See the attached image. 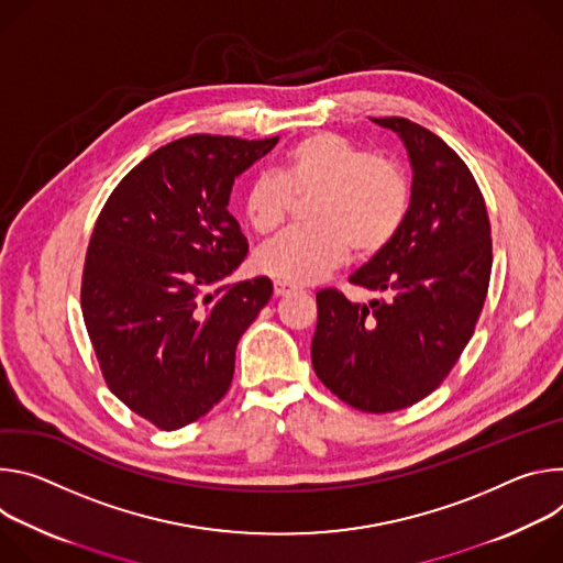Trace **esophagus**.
Here are the masks:
<instances>
[{
  "label": "esophagus",
  "instance_id": "obj_1",
  "mask_svg": "<svg viewBox=\"0 0 563 563\" xmlns=\"http://www.w3.org/2000/svg\"><path fill=\"white\" fill-rule=\"evenodd\" d=\"M273 288H275V295H277V297H286V295H290V292L295 290L290 284H286V282H282V279H275Z\"/></svg>",
  "mask_w": 563,
  "mask_h": 563
}]
</instances>
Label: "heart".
I'll return each mask as SVG.
<instances>
[{"mask_svg": "<svg viewBox=\"0 0 563 563\" xmlns=\"http://www.w3.org/2000/svg\"><path fill=\"white\" fill-rule=\"evenodd\" d=\"M306 210L310 230H290L264 243L255 268L286 284H310L335 271L346 255L371 260L400 234L411 210V178L394 156L333 132L297 141L279 174H260L243 192V217L257 234H271Z\"/></svg>", "mask_w": 563, "mask_h": 563, "instance_id": "1", "label": "heart"}]
</instances>
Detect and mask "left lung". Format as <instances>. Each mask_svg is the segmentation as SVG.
I'll list each match as a JSON object with an SVG mask.
<instances>
[{"instance_id": "8db88e82", "label": "left lung", "mask_w": 563, "mask_h": 563, "mask_svg": "<svg viewBox=\"0 0 563 563\" xmlns=\"http://www.w3.org/2000/svg\"><path fill=\"white\" fill-rule=\"evenodd\" d=\"M373 120L409 150L411 210L391 245L349 277L376 299L353 303L338 288L318 292L310 357L342 402L391 413L439 389L474 335L492 236L481 187L443 139L407 118Z\"/></svg>"}]
</instances>
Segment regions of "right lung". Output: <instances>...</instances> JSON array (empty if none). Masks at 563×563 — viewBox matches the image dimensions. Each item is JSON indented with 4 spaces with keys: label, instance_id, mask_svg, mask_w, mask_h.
I'll return each mask as SVG.
<instances>
[{
    "label": "right lung",
    "instance_id": "1",
    "mask_svg": "<svg viewBox=\"0 0 563 563\" xmlns=\"http://www.w3.org/2000/svg\"><path fill=\"white\" fill-rule=\"evenodd\" d=\"M195 134L158 147L100 210L80 303L109 391L158 429L206 416L273 295L268 277L217 286L247 255L228 212L234 176L277 145Z\"/></svg>",
    "mask_w": 563,
    "mask_h": 563
}]
</instances>
